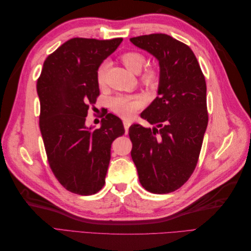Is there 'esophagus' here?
Wrapping results in <instances>:
<instances>
[{
    "label": "esophagus",
    "instance_id": "34e87169",
    "mask_svg": "<svg viewBox=\"0 0 251 251\" xmlns=\"http://www.w3.org/2000/svg\"><path fill=\"white\" fill-rule=\"evenodd\" d=\"M132 125V123H131V120H127V119H126V120H124V126H125V130H126V133H127V131H128V127H130V126Z\"/></svg>",
    "mask_w": 251,
    "mask_h": 251
}]
</instances>
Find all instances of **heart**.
<instances>
[{"label":"heart","instance_id":"heart-1","mask_svg":"<svg viewBox=\"0 0 251 251\" xmlns=\"http://www.w3.org/2000/svg\"><path fill=\"white\" fill-rule=\"evenodd\" d=\"M121 62L127 68L128 70L134 73H140L146 66L147 58L142 53L136 51H128L125 52L120 56ZM105 69L107 66L105 64L100 65L98 67L96 72V80L100 86L103 85L104 76H105ZM141 80L149 87H154L158 82V73L153 68H147L141 73ZM143 104V100L139 96H131V95H118L114 97L111 100L112 110L117 113L118 115L125 118L131 117L133 114L140 109Z\"/></svg>","mask_w":251,"mask_h":251}]
</instances>
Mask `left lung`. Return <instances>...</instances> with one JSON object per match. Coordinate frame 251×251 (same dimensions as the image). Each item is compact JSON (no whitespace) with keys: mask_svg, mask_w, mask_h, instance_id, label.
Wrapping results in <instances>:
<instances>
[{"mask_svg":"<svg viewBox=\"0 0 251 251\" xmlns=\"http://www.w3.org/2000/svg\"><path fill=\"white\" fill-rule=\"evenodd\" d=\"M130 41L160 67L158 96L140 115L155 126H130L131 156L141 185L153 194H169L185 183L198 162L208 123L206 82L187 45L163 33Z\"/></svg>","mask_w":251,"mask_h":251,"instance_id":"obj_1","label":"left lung"}]
</instances>
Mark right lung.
Wrapping results in <instances>:
<instances>
[{
    "label": "right lung",
    "instance_id": "1",
    "mask_svg": "<svg viewBox=\"0 0 251 251\" xmlns=\"http://www.w3.org/2000/svg\"><path fill=\"white\" fill-rule=\"evenodd\" d=\"M121 42L120 37H74L46 58L37 79L40 128L48 162L59 183L74 194L100 191L112 142L125 134L123 121L111 113L103 114L100 128L86 126L89 107L100 95L98 67Z\"/></svg>",
    "mask_w": 251,
    "mask_h": 251
}]
</instances>
